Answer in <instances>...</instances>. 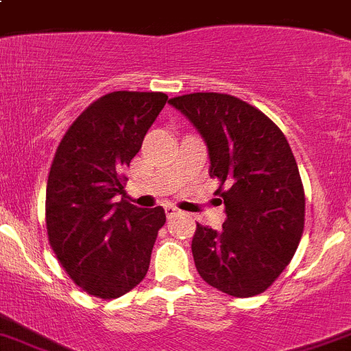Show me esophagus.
Wrapping results in <instances>:
<instances>
[{
  "label": "esophagus",
  "instance_id": "1",
  "mask_svg": "<svg viewBox=\"0 0 351 351\" xmlns=\"http://www.w3.org/2000/svg\"><path fill=\"white\" fill-rule=\"evenodd\" d=\"M178 212H179L178 207H173V205H165L167 217H170V215H173V214H178Z\"/></svg>",
  "mask_w": 351,
  "mask_h": 351
}]
</instances>
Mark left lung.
<instances>
[{
    "label": "left lung",
    "mask_w": 351,
    "mask_h": 351,
    "mask_svg": "<svg viewBox=\"0 0 351 351\" xmlns=\"http://www.w3.org/2000/svg\"><path fill=\"white\" fill-rule=\"evenodd\" d=\"M169 104L204 139L226 212L219 231L197 223L195 266L226 294H261L289 265L304 228V191L291 146L265 112L233 95L197 92Z\"/></svg>",
    "instance_id": "8db88e82"
}]
</instances>
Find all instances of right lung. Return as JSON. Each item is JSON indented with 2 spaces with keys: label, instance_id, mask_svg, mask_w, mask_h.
<instances>
[{
  "label": "right lung",
  "instance_id": "right-lung-1",
  "mask_svg": "<svg viewBox=\"0 0 351 351\" xmlns=\"http://www.w3.org/2000/svg\"><path fill=\"white\" fill-rule=\"evenodd\" d=\"M167 99L162 92L125 90L97 99L71 125L51 163L48 240L73 282L101 300L143 282L165 224L162 207L125 200L120 172L139 153Z\"/></svg>",
  "mask_w": 351,
  "mask_h": 351
}]
</instances>
